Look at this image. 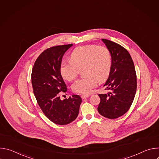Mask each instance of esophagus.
I'll use <instances>...</instances> for the list:
<instances>
[{"mask_svg": "<svg viewBox=\"0 0 159 159\" xmlns=\"http://www.w3.org/2000/svg\"><path fill=\"white\" fill-rule=\"evenodd\" d=\"M89 96H90L89 94H82V95H81V98L84 99H85V98H89Z\"/></svg>", "mask_w": 159, "mask_h": 159, "instance_id": "34e87169", "label": "esophagus"}]
</instances>
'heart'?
I'll return each instance as SVG.
<instances>
[{
  "label": "heart",
  "mask_w": 159,
  "mask_h": 159,
  "mask_svg": "<svg viewBox=\"0 0 159 159\" xmlns=\"http://www.w3.org/2000/svg\"><path fill=\"white\" fill-rule=\"evenodd\" d=\"M112 65L110 51L107 48L96 44L80 46L72 50L70 60H63L60 64L62 77L69 82L74 80L82 68L84 77L72 85L74 93L89 94L99 82L109 75Z\"/></svg>",
  "instance_id": "1"
}]
</instances>
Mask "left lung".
Listing matches in <instances>:
<instances>
[{
	"instance_id": "left-lung-1",
	"label": "left lung",
	"mask_w": 159,
	"mask_h": 159,
	"mask_svg": "<svg viewBox=\"0 0 159 159\" xmlns=\"http://www.w3.org/2000/svg\"><path fill=\"white\" fill-rule=\"evenodd\" d=\"M111 54L112 65L109 77L103 85L107 94H98L101 101L98 107L102 116L116 119L129 109L137 91V75L128 52L120 44L102 39Z\"/></svg>"
}]
</instances>
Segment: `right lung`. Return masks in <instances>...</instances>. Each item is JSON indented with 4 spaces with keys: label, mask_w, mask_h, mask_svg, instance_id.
<instances>
[{
    "label": "right lung",
    "mask_w": 159,
    "mask_h": 159,
    "mask_svg": "<svg viewBox=\"0 0 159 159\" xmlns=\"http://www.w3.org/2000/svg\"><path fill=\"white\" fill-rule=\"evenodd\" d=\"M72 44L55 46L45 50L36 59L32 70L33 93L44 115L53 123L67 125L74 121L82 99L72 95L63 100L60 93H66V85L60 72V64L65 52Z\"/></svg>",
    "instance_id": "add662e5"
}]
</instances>
